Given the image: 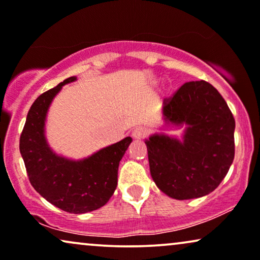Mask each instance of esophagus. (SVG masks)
I'll return each mask as SVG.
<instances>
[{
  "label": "esophagus",
  "instance_id": "34e87169",
  "mask_svg": "<svg viewBox=\"0 0 260 260\" xmlns=\"http://www.w3.org/2000/svg\"><path fill=\"white\" fill-rule=\"evenodd\" d=\"M132 136L136 139H144L147 136V129L145 127H137L132 131Z\"/></svg>",
  "mask_w": 260,
  "mask_h": 260
}]
</instances>
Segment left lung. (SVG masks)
<instances>
[{"label":"left lung","instance_id":"8db88e82","mask_svg":"<svg viewBox=\"0 0 260 260\" xmlns=\"http://www.w3.org/2000/svg\"><path fill=\"white\" fill-rule=\"evenodd\" d=\"M163 104L166 120L188 127L182 143L158 134L145 141L153 181L174 199L209 194L234 159L235 120L231 109L204 80L183 84Z\"/></svg>","mask_w":260,"mask_h":260}]
</instances>
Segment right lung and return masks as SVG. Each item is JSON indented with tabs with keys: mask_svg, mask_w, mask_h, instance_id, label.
<instances>
[{
	"mask_svg": "<svg viewBox=\"0 0 260 260\" xmlns=\"http://www.w3.org/2000/svg\"><path fill=\"white\" fill-rule=\"evenodd\" d=\"M75 79H66L34 102L20 136V153L29 182L43 198L66 212L85 213L106 205L114 194L120 160L132 138L79 162L58 157L49 149L44 138L48 108L61 87Z\"/></svg>",
	"mask_w": 260,
	"mask_h": 260,
	"instance_id": "1",
	"label": "right lung"
}]
</instances>
